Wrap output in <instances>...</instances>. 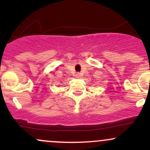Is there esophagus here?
Masks as SVG:
<instances>
[{"label": "esophagus", "instance_id": "obj_1", "mask_svg": "<svg viewBox=\"0 0 150 150\" xmlns=\"http://www.w3.org/2000/svg\"><path fill=\"white\" fill-rule=\"evenodd\" d=\"M82 73H77L76 75H75V77H76V78H78V79L81 78V77H82Z\"/></svg>", "mask_w": 150, "mask_h": 150}]
</instances>
